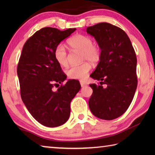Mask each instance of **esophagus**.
<instances>
[{
  "label": "esophagus",
  "mask_w": 155,
  "mask_h": 155,
  "mask_svg": "<svg viewBox=\"0 0 155 155\" xmlns=\"http://www.w3.org/2000/svg\"><path fill=\"white\" fill-rule=\"evenodd\" d=\"M80 84H81V86L82 87H85V86L87 85V83L86 82H85V81H80Z\"/></svg>",
  "instance_id": "34e87169"
}]
</instances>
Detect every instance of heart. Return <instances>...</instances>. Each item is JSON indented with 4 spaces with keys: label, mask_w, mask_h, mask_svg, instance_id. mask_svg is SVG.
Segmentation results:
<instances>
[{
    "label": "heart",
    "mask_w": 155,
    "mask_h": 155,
    "mask_svg": "<svg viewBox=\"0 0 155 155\" xmlns=\"http://www.w3.org/2000/svg\"><path fill=\"white\" fill-rule=\"evenodd\" d=\"M73 51L82 52L83 61H90L93 64L98 63L101 58V50L97 45L93 44V40L90 37L78 34L68 40ZM54 59L57 62L63 67L68 64V57L65 47L62 44L56 46L54 51ZM91 68V64L88 62L75 65L70 68L66 71L68 77L71 79H84L87 77Z\"/></svg>",
    "instance_id": "b5f03b06"
}]
</instances>
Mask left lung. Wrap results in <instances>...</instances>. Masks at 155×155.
<instances>
[{
    "instance_id": "obj_1",
    "label": "left lung",
    "mask_w": 155,
    "mask_h": 155,
    "mask_svg": "<svg viewBox=\"0 0 155 155\" xmlns=\"http://www.w3.org/2000/svg\"><path fill=\"white\" fill-rule=\"evenodd\" d=\"M86 31L101 50V58L90 75L100 85L90 84L93 93L89 107L98 118L114 120L127 111L137 89L135 52L127 33L116 26L101 22Z\"/></svg>"
}]
</instances>
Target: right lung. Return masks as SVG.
I'll use <instances>...</instances> for the list:
<instances>
[{"mask_svg": "<svg viewBox=\"0 0 155 155\" xmlns=\"http://www.w3.org/2000/svg\"><path fill=\"white\" fill-rule=\"evenodd\" d=\"M75 31L42 28L23 46L17 68L21 98L31 115L45 127H57L68 121L70 103L81 89L79 81L68 80L53 90L67 78L54 59V49Z\"/></svg>", "mask_w": 155, "mask_h": 155, "instance_id": "1", "label": "right lung"}]
</instances>
